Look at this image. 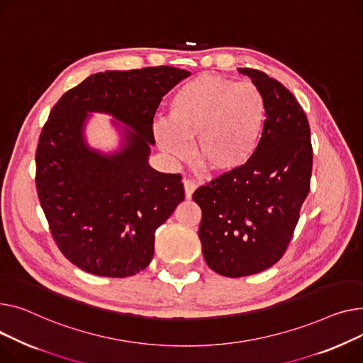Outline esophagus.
Returning <instances> with one entry per match:
<instances>
[{
	"label": "esophagus",
	"mask_w": 363,
	"mask_h": 363,
	"mask_svg": "<svg viewBox=\"0 0 363 363\" xmlns=\"http://www.w3.org/2000/svg\"><path fill=\"white\" fill-rule=\"evenodd\" d=\"M183 186H184V195H186V199H190L191 195H194V191L196 190L198 184L195 183V180L191 179H184L183 180Z\"/></svg>",
	"instance_id": "1"
}]
</instances>
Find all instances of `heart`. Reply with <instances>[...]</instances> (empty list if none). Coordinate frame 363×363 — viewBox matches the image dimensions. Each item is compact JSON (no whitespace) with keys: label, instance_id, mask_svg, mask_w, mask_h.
<instances>
[{"label":"heart","instance_id":"heart-1","mask_svg":"<svg viewBox=\"0 0 363 363\" xmlns=\"http://www.w3.org/2000/svg\"><path fill=\"white\" fill-rule=\"evenodd\" d=\"M267 117V99L257 84L202 73L172 95L167 123H158L154 135L164 152L184 158L194 143L203 172L230 174L258 151Z\"/></svg>","mask_w":363,"mask_h":363}]
</instances>
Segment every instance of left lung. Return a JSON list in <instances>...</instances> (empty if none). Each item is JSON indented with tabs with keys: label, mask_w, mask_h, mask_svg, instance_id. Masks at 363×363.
Here are the masks:
<instances>
[{
	"label": "left lung",
	"mask_w": 363,
	"mask_h": 363,
	"mask_svg": "<svg viewBox=\"0 0 363 363\" xmlns=\"http://www.w3.org/2000/svg\"><path fill=\"white\" fill-rule=\"evenodd\" d=\"M264 92L268 117L258 151L230 174L201 186L199 239L205 262L224 277L265 271L284 255L311 190L312 143L305 111L283 84L239 69Z\"/></svg>",
	"instance_id": "8db88e82"
}]
</instances>
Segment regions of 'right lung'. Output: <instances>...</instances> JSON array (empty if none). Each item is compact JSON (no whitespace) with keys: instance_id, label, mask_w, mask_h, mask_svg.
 I'll return each instance as SVG.
<instances>
[{"instance_id":"1","label":"right lung","mask_w":363,"mask_h":363,"mask_svg":"<svg viewBox=\"0 0 363 363\" xmlns=\"http://www.w3.org/2000/svg\"><path fill=\"white\" fill-rule=\"evenodd\" d=\"M190 73L169 66L105 72L64 94L36 147V190L61 253L101 277H130L154 257L155 230L184 199L180 174L147 164L162 96ZM88 112L132 126L120 152L105 156L84 142Z\"/></svg>"}]
</instances>
